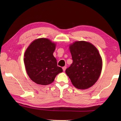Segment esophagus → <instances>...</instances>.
<instances>
[{
	"mask_svg": "<svg viewBox=\"0 0 121 121\" xmlns=\"http://www.w3.org/2000/svg\"><path fill=\"white\" fill-rule=\"evenodd\" d=\"M66 66H63V67L62 68L63 71H65V70H66Z\"/></svg>",
	"mask_w": 121,
	"mask_h": 121,
	"instance_id": "esophagus-1",
	"label": "esophagus"
}]
</instances>
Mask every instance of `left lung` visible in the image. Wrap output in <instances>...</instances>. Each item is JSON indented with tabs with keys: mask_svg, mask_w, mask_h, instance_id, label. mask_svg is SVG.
<instances>
[{
	"mask_svg": "<svg viewBox=\"0 0 121 121\" xmlns=\"http://www.w3.org/2000/svg\"><path fill=\"white\" fill-rule=\"evenodd\" d=\"M69 48L73 62L65 73L76 88H88L97 81L101 72L102 61L99 51L85 41L75 42Z\"/></svg>",
	"mask_w": 121,
	"mask_h": 121,
	"instance_id": "obj_1",
	"label": "left lung"
}]
</instances>
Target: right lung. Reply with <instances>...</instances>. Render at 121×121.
Listing matches in <instances>:
<instances>
[{"instance_id": "1", "label": "right lung", "mask_w": 121, "mask_h": 121, "mask_svg": "<svg viewBox=\"0 0 121 121\" xmlns=\"http://www.w3.org/2000/svg\"><path fill=\"white\" fill-rule=\"evenodd\" d=\"M56 44L47 38H41L30 43L24 53V62L27 74L35 83L47 85L63 72L57 65L53 53Z\"/></svg>"}]
</instances>
